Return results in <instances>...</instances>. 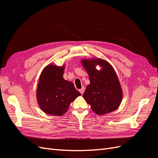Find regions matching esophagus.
<instances>
[{
  "label": "esophagus",
  "instance_id": "34e87169",
  "mask_svg": "<svg viewBox=\"0 0 158 158\" xmlns=\"http://www.w3.org/2000/svg\"><path fill=\"white\" fill-rule=\"evenodd\" d=\"M84 90H85L84 87H82V88H81L79 91H80V92L81 93V94H84Z\"/></svg>",
  "mask_w": 158,
  "mask_h": 158
}]
</instances>
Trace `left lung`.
<instances>
[{"label": "left lung", "instance_id": "8db88e82", "mask_svg": "<svg viewBox=\"0 0 158 158\" xmlns=\"http://www.w3.org/2000/svg\"><path fill=\"white\" fill-rule=\"evenodd\" d=\"M81 63L90 81L83 98L92 111L99 115L115 111L121 103L123 91L113 66L106 60L98 58L82 59ZM97 65L101 66V70L96 69Z\"/></svg>", "mask_w": 158, "mask_h": 158}]
</instances>
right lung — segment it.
Masks as SVG:
<instances>
[{"mask_svg":"<svg viewBox=\"0 0 158 158\" xmlns=\"http://www.w3.org/2000/svg\"><path fill=\"white\" fill-rule=\"evenodd\" d=\"M64 66L49 64L40 76L36 96L40 107L44 113L62 116L68 111L71 102L81 94L73 82L63 78Z\"/></svg>","mask_w":158,"mask_h":158,"instance_id":"right-lung-1","label":"right lung"}]
</instances>
